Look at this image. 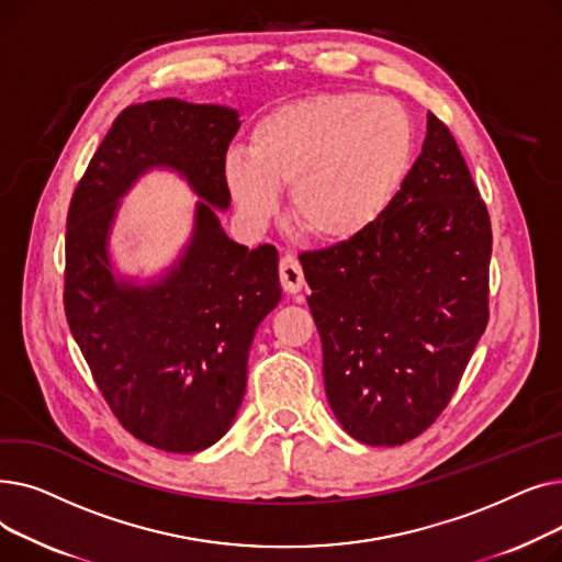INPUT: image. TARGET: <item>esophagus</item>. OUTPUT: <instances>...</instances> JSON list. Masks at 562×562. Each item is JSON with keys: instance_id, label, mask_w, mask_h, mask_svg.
<instances>
[{"instance_id": "34e87169", "label": "esophagus", "mask_w": 562, "mask_h": 562, "mask_svg": "<svg viewBox=\"0 0 562 562\" xmlns=\"http://www.w3.org/2000/svg\"><path fill=\"white\" fill-rule=\"evenodd\" d=\"M280 282H282V289L286 293H299L303 289V284H305L303 266L293 255H284L280 259Z\"/></svg>"}]
</instances>
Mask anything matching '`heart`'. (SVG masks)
<instances>
[{"label":"heart","instance_id":"obj_1","mask_svg":"<svg viewBox=\"0 0 562 562\" xmlns=\"http://www.w3.org/2000/svg\"><path fill=\"white\" fill-rule=\"evenodd\" d=\"M415 132L407 111L367 93H321L263 113L246 150H229L223 180L252 225L269 223L289 184L293 223L318 241L367 232L403 184Z\"/></svg>","mask_w":562,"mask_h":562}]
</instances>
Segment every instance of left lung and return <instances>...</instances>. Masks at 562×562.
<instances>
[{
	"instance_id": "1",
	"label": "left lung",
	"mask_w": 562,
	"mask_h": 562,
	"mask_svg": "<svg viewBox=\"0 0 562 562\" xmlns=\"http://www.w3.org/2000/svg\"><path fill=\"white\" fill-rule=\"evenodd\" d=\"M492 227L447 125L428 113L422 155L360 236L301 257L341 428L398 447L447 407L487 326Z\"/></svg>"
}]
</instances>
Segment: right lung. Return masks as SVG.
I'll return each mask as SVG.
<instances>
[{"mask_svg":"<svg viewBox=\"0 0 562 562\" xmlns=\"http://www.w3.org/2000/svg\"><path fill=\"white\" fill-rule=\"evenodd\" d=\"M239 111L177 98L125 109L75 189L66 229V316L113 415L136 439L198 453L232 428L248 352L282 299L278 250L232 241L218 214ZM175 171L199 195L188 244L166 270L123 274L110 236L133 184Z\"/></svg>","mask_w":562,"mask_h":562,"instance_id":"right-lung-1","label":"right lung"}]
</instances>
